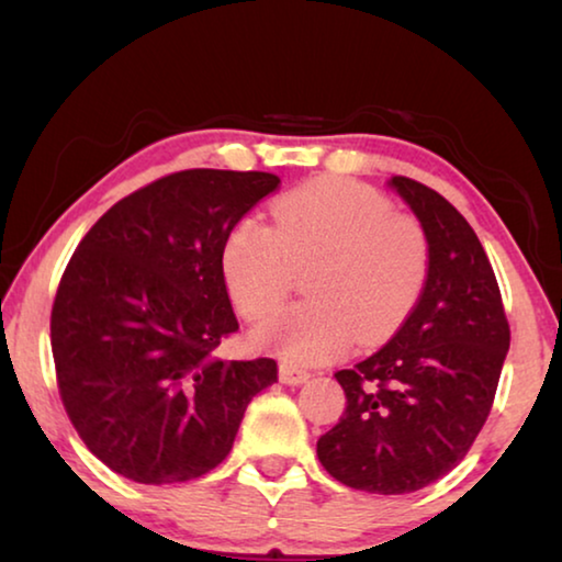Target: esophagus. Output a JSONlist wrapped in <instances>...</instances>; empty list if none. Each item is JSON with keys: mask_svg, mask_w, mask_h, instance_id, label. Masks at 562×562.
Here are the masks:
<instances>
[{"mask_svg": "<svg viewBox=\"0 0 562 562\" xmlns=\"http://www.w3.org/2000/svg\"><path fill=\"white\" fill-rule=\"evenodd\" d=\"M279 376H281V382L289 384V386L306 384L308 379H311V374H308L306 369H299V367H291V364H281L279 367Z\"/></svg>", "mask_w": 562, "mask_h": 562, "instance_id": "esophagus-1", "label": "esophagus"}]
</instances>
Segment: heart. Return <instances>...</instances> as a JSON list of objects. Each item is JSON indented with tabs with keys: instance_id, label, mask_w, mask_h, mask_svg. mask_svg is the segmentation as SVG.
<instances>
[{
	"instance_id": "heart-1",
	"label": "heart",
	"mask_w": 562,
	"mask_h": 562,
	"mask_svg": "<svg viewBox=\"0 0 562 562\" xmlns=\"http://www.w3.org/2000/svg\"><path fill=\"white\" fill-rule=\"evenodd\" d=\"M273 226L240 218L228 231L221 269L233 304L248 318L281 304L293 269L314 266L311 301L276 311L254 341L296 367L324 364L353 339L392 334L422 296L429 240L417 221L396 215L390 198L344 178H324L281 195Z\"/></svg>"
}]
</instances>
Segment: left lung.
I'll return each instance as SVG.
<instances>
[{
    "instance_id": "obj_1",
    "label": "left lung",
    "mask_w": 562,
    "mask_h": 562,
    "mask_svg": "<svg viewBox=\"0 0 562 562\" xmlns=\"http://www.w3.org/2000/svg\"><path fill=\"white\" fill-rule=\"evenodd\" d=\"M386 186L429 240L427 283L382 349L334 374L347 409L318 437L316 454L341 485L407 495L454 470L480 435L510 326L495 271L462 213L412 178Z\"/></svg>"
}]
</instances>
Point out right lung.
I'll list each match as a JSON object with an SVG mask.
<instances>
[{
  "label": "right lung",
  "mask_w": 562,
  "mask_h": 562,
  "mask_svg": "<svg viewBox=\"0 0 562 562\" xmlns=\"http://www.w3.org/2000/svg\"><path fill=\"white\" fill-rule=\"evenodd\" d=\"M273 172H172L117 201L67 263L52 306L59 396L77 435L140 485L195 480L226 460L273 359L215 357L238 329L223 240L279 188Z\"/></svg>",
  "instance_id": "add662e5"
}]
</instances>
